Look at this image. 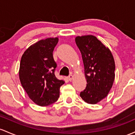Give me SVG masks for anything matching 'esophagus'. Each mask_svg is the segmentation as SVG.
<instances>
[{
  "label": "esophagus",
  "instance_id": "obj_1",
  "mask_svg": "<svg viewBox=\"0 0 135 135\" xmlns=\"http://www.w3.org/2000/svg\"><path fill=\"white\" fill-rule=\"evenodd\" d=\"M73 78H74L73 75H72V74H71V75H69V77H68V78H67V79H69V81H72V79H73Z\"/></svg>",
  "mask_w": 135,
  "mask_h": 135
}]
</instances>
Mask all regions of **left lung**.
I'll use <instances>...</instances> for the list:
<instances>
[{"label":"left lung","mask_w":135,"mask_h":135,"mask_svg":"<svg viewBox=\"0 0 135 135\" xmlns=\"http://www.w3.org/2000/svg\"><path fill=\"white\" fill-rule=\"evenodd\" d=\"M75 40L82 55L87 82L80 97L86 103L95 104L107 97L113 86L115 60L109 49L96 36H78Z\"/></svg>","instance_id":"8db88e82"}]
</instances>
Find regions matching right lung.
I'll return each mask as SVG.
<instances>
[{"label":"right lung","instance_id":"obj_1","mask_svg":"<svg viewBox=\"0 0 135 135\" xmlns=\"http://www.w3.org/2000/svg\"><path fill=\"white\" fill-rule=\"evenodd\" d=\"M58 40L55 37L37 41L21 57L19 79L29 98L38 106H49L57 101L61 86L65 83L54 74L56 63L52 52Z\"/></svg>","mask_w":135,"mask_h":135}]
</instances>
